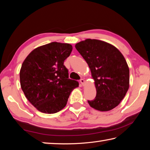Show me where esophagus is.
Here are the masks:
<instances>
[{
    "label": "esophagus",
    "instance_id": "esophagus-1",
    "mask_svg": "<svg viewBox=\"0 0 150 150\" xmlns=\"http://www.w3.org/2000/svg\"><path fill=\"white\" fill-rule=\"evenodd\" d=\"M80 83H81V85H84V84H85V80L83 79H81L80 80Z\"/></svg>",
    "mask_w": 150,
    "mask_h": 150
}]
</instances>
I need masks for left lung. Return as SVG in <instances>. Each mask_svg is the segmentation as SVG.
<instances>
[{
  "label": "left lung",
  "instance_id": "8db88e82",
  "mask_svg": "<svg viewBox=\"0 0 150 150\" xmlns=\"http://www.w3.org/2000/svg\"><path fill=\"white\" fill-rule=\"evenodd\" d=\"M75 47L87 63L95 81L96 97L88 103L102 112L115 108L129 88L130 71L123 55L112 44L95 39L81 41Z\"/></svg>",
  "mask_w": 150,
  "mask_h": 150
}]
</instances>
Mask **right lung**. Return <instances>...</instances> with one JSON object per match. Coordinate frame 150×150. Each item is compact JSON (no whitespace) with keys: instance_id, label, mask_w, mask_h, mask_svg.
Instances as JSON below:
<instances>
[{"instance_id":"obj_1","label":"right lung","mask_w":150,"mask_h":150,"mask_svg":"<svg viewBox=\"0 0 150 150\" xmlns=\"http://www.w3.org/2000/svg\"><path fill=\"white\" fill-rule=\"evenodd\" d=\"M73 47L69 44L52 42L35 48L26 57L20 71V85L34 107L45 114H54L67 105L70 93L79 87L69 79L64 61Z\"/></svg>"}]
</instances>
